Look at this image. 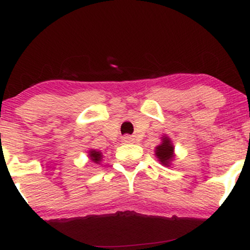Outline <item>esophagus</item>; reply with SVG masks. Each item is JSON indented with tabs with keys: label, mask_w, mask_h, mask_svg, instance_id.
I'll use <instances>...</instances> for the list:
<instances>
[{
	"label": "esophagus",
	"mask_w": 250,
	"mask_h": 250,
	"mask_svg": "<svg viewBox=\"0 0 250 250\" xmlns=\"http://www.w3.org/2000/svg\"><path fill=\"white\" fill-rule=\"evenodd\" d=\"M131 141H133V139H131L130 136H125V137H123V142H125V143H130Z\"/></svg>",
	"instance_id": "1"
}]
</instances>
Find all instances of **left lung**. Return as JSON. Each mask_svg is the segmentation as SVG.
Here are the masks:
<instances>
[{"instance_id":"8db88e82","label":"left lung","mask_w":250,"mask_h":250,"mask_svg":"<svg viewBox=\"0 0 250 250\" xmlns=\"http://www.w3.org/2000/svg\"><path fill=\"white\" fill-rule=\"evenodd\" d=\"M155 155L159 159V161L161 162V165L167 166V167L170 166V162L174 159V146L168 136L165 135L162 137L161 145L155 148Z\"/></svg>"}]
</instances>
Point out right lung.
Here are the masks:
<instances>
[{"instance_id":"1","label":"right lung","mask_w":250,"mask_h":250,"mask_svg":"<svg viewBox=\"0 0 250 250\" xmlns=\"http://www.w3.org/2000/svg\"><path fill=\"white\" fill-rule=\"evenodd\" d=\"M88 153H89V155H88L89 159H90L94 163H97V165H99L100 161H102V153H101V151H97V150H94V149H90Z\"/></svg>"}]
</instances>
